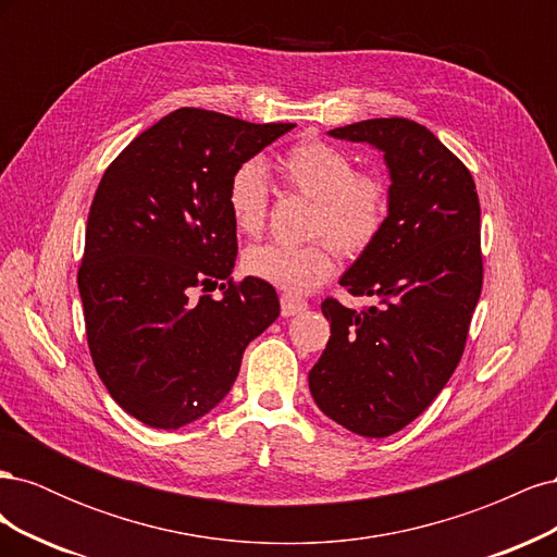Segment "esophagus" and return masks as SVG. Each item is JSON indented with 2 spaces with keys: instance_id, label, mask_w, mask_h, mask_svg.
I'll return each mask as SVG.
<instances>
[{
  "instance_id": "obj_1",
  "label": "esophagus",
  "mask_w": 557,
  "mask_h": 557,
  "mask_svg": "<svg viewBox=\"0 0 557 557\" xmlns=\"http://www.w3.org/2000/svg\"><path fill=\"white\" fill-rule=\"evenodd\" d=\"M307 309H309L307 299L295 297V295H288V293H283V295H281V313H283L285 318H288V315H297V313L307 311Z\"/></svg>"
}]
</instances>
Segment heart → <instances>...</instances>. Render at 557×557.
Here are the masks:
<instances>
[{"label":"heart","mask_w":557,"mask_h":557,"mask_svg":"<svg viewBox=\"0 0 557 557\" xmlns=\"http://www.w3.org/2000/svg\"><path fill=\"white\" fill-rule=\"evenodd\" d=\"M285 193L311 199L307 246L262 244L244 252V272L288 295H305L334 272V248L360 258L374 246L387 221L391 193L374 172H356L348 153L327 141L305 139L274 162ZM269 181L258 162H244L227 185V211L246 237H258L269 215Z\"/></svg>","instance_id":"obj_1"}]
</instances>
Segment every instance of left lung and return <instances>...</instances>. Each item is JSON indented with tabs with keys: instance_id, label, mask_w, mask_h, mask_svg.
Masks as SVG:
<instances>
[{
	"instance_id": "obj_1",
	"label": "left lung",
	"mask_w": 557,
	"mask_h": 557,
	"mask_svg": "<svg viewBox=\"0 0 557 557\" xmlns=\"http://www.w3.org/2000/svg\"><path fill=\"white\" fill-rule=\"evenodd\" d=\"M330 134L381 148L393 185L381 237L339 281L376 305L323 301L332 334L309 387L334 423L381 440L423 413L462 358L483 285L481 207L462 160L409 117Z\"/></svg>"
}]
</instances>
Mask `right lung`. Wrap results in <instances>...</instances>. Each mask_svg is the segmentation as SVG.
I'll return each instance as SVG.
<instances>
[{"mask_svg":"<svg viewBox=\"0 0 557 557\" xmlns=\"http://www.w3.org/2000/svg\"><path fill=\"white\" fill-rule=\"evenodd\" d=\"M293 127L185 107L129 141L97 185L78 267L88 348L109 395L150 428L209 413L281 313L274 285L232 278L227 185ZM218 282L221 300L191 297Z\"/></svg>","mask_w":557,"mask_h":557,"instance_id":"right-lung-1","label":"right lung"}]
</instances>
